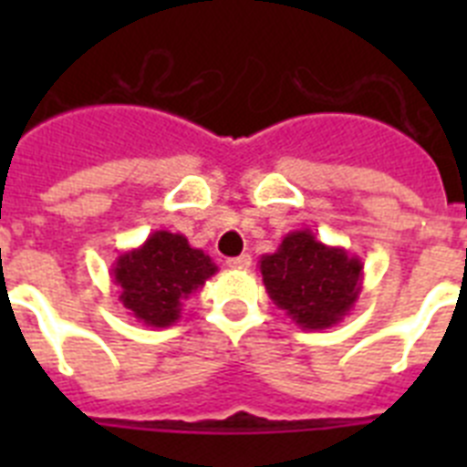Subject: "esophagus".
Wrapping results in <instances>:
<instances>
[{
  "mask_svg": "<svg viewBox=\"0 0 467 467\" xmlns=\"http://www.w3.org/2000/svg\"><path fill=\"white\" fill-rule=\"evenodd\" d=\"M250 264H253L250 254H238V257L226 259V266H231V269H250Z\"/></svg>",
  "mask_w": 467,
  "mask_h": 467,
  "instance_id": "esophagus-1",
  "label": "esophagus"
}]
</instances>
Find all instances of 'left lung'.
Segmentation results:
<instances>
[{"mask_svg": "<svg viewBox=\"0 0 467 467\" xmlns=\"http://www.w3.org/2000/svg\"><path fill=\"white\" fill-rule=\"evenodd\" d=\"M264 287L301 329L341 323L362 292L365 264L346 247L325 245L311 229L292 231L278 250L259 259Z\"/></svg>", "mask_w": 467, "mask_h": 467, "instance_id": "obj_1", "label": "left lung"}]
</instances>
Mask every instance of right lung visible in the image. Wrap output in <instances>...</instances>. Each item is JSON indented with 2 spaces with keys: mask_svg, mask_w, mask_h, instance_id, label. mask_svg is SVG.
<instances>
[{
  "mask_svg": "<svg viewBox=\"0 0 467 467\" xmlns=\"http://www.w3.org/2000/svg\"><path fill=\"white\" fill-rule=\"evenodd\" d=\"M217 274V264L182 234L154 231L140 247L111 264L119 301L150 327H171L182 317L184 301Z\"/></svg>",
  "mask_w": 467,
  "mask_h": 467,
  "instance_id": "add662e5",
  "label": "right lung"
}]
</instances>
